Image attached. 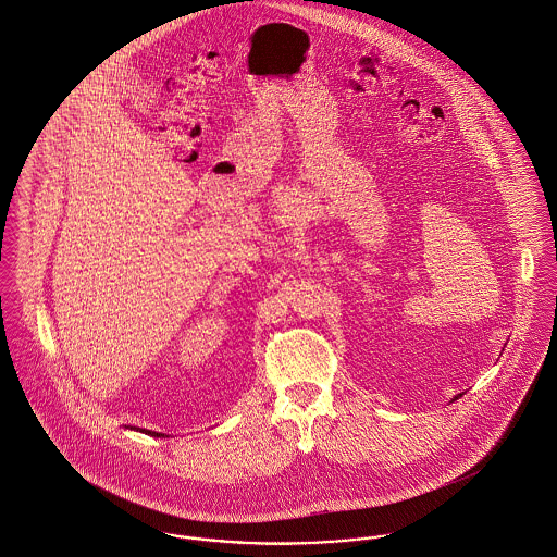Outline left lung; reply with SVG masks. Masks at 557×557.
<instances>
[{"instance_id": "8db88e82", "label": "left lung", "mask_w": 557, "mask_h": 557, "mask_svg": "<svg viewBox=\"0 0 557 557\" xmlns=\"http://www.w3.org/2000/svg\"><path fill=\"white\" fill-rule=\"evenodd\" d=\"M456 398H458V396H456Z\"/></svg>"}]
</instances>
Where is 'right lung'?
Segmentation results:
<instances>
[{"label": "right lung", "mask_w": 557, "mask_h": 557, "mask_svg": "<svg viewBox=\"0 0 557 557\" xmlns=\"http://www.w3.org/2000/svg\"><path fill=\"white\" fill-rule=\"evenodd\" d=\"M146 434H150V436H165V434H161V432H150V430H144Z\"/></svg>", "instance_id": "obj_1"}]
</instances>
